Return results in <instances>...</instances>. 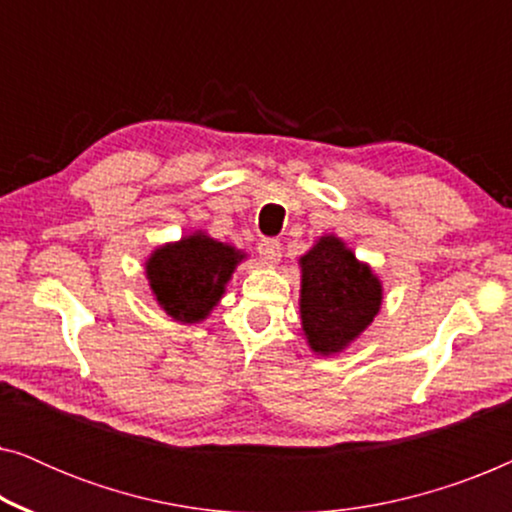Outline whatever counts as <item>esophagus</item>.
Returning a JSON list of instances; mask_svg holds the SVG:
<instances>
[{
    "label": "esophagus",
    "mask_w": 512,
    "mask_h": 512,
    "mask_svg": "<svg viewBox=\"0 0 512 512\" xmlns=\"http://www.w3.org/2000/svg\"><path fill=\"white\" fill-rule=\"evenodd\" d=\"M258 256H261L263 263L275 265L282 258V247H279L277 240H263L258 244Z\"/></svg>",
    "instance_id": "34e87169"
}]
</instances>
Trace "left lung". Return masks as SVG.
<instances>
[{
	"mask_svg": "<svg viewBox=\"0 0 512 512\" xmlns=\"http://www.w3.org/2000/svg\"><path fill=\"white\" fill-rule=\"evenodd\" d=\"M298 268L300 326L307 347L317 356H338L380 314L382 279L335 233L317 237L298 258Z\"/></svg>",
	"mask_w": 512,
	"mask_h": 512,
	"instance_id": "left-lung-1",
	"label": "left lung"
}]
</instances>
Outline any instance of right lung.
<instances>
[{
  "mask_svg": "<svg viewBox=\"0 0 512 512\" xmlns=\"http://www.w3.org/2000/svg\"><path fill=\"white\" fill-rule=\"evenodd\" d=\"M242 261H247L244 249L214 240L205 230H193L153 249L144 261V275L167 317L179 324H200L221 303Z\"/></svg>",
  "mask_w": 512,
  "mask_h": 512,
  "instance_id": "add662e5",
  "label": "right lung"
}]
</instances>
